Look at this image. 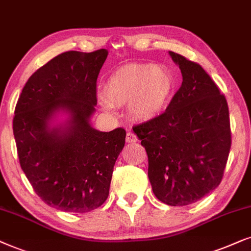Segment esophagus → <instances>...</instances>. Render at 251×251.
<instances>
[{
    "label": "esophagus",
    "instance_id": "1",
    "mask_svg": "<svg viewBox=\"0 0 251 251\" xmlns=\"http://www.w3.org/2000/svg\"><path fill=\"white\" fill-rule=\"evenodd\" d=\"M138 141V136H136L132 131H128L126 133V142L128 143H134Z\"/></svg>",
    "mask_w": 251,
    "mask_h": 251
}]
</instances>
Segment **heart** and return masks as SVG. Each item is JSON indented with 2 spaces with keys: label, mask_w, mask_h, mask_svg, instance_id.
<instances>
[{
  "label": "heart",
  "mask_w": 251,
  "mask_h": 251,
  "mask_svg": "<svg viewBox=\"0 0 251 251\" xmlns=\"http://www.w3.org/2000/svg\"><path fill=\"white\" fill-rule=\"evenodd\" d=\"M173 78L166 70L151 64H128L117 69L104 83L102 104L128 105L133 118L149 120L160 115L171 99Z\"/></svg>",
  "instance_id": "1"
}]
</instances>
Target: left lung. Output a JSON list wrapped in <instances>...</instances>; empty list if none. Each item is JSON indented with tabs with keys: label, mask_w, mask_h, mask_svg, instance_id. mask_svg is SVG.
Returning <instances> with one entry per match:
<instances>
[{
	"label": "left lung",
	"mask_w": 251,
	"mask_h": 251,
	"mask_svg": "<svg viewBox=\"0 0 251 251\" xmlns=\"http://www.w3.org/2000/svg\"><path fill=\"white\" fill-rule=\"evenodd\" d=\"M182 83L164 112L133 127L148 155L152 192L168 205L195 203L223 179L230 149L228 105L201 65L169 51Z\"/></svg>",
	"instance_id": "1"
}]
</instances>
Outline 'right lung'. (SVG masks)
<instances>
[{"mask_svg": "<svg viewBox=\"0 0 251 251\" xmlns=\"http://www.w3.org/2000/svg\"><path fill=\"white\" fill-rule=\"evenodd\" d=\"M108 50L66 51L29 76L15 109L19 163L47 204L85 213L108 199L113 166L126 132H100L91 125L96 80ZM59 113L67 119L56 123Z\"/></svg>", "mask_w": 251, "mask_h": 251, "instance_id": "right-lung-1", "label": "right lung"}]
</instances>
